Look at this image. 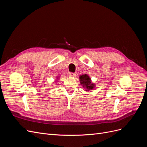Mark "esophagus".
Here are the masks:
<instances>
[{
  "mask_svg": "<svg viewBox=\"0 0 147 147\" xmlns=\"http://www.w3.org/2000/svg\"><path fill=\"white\" fill-rule=\"evenodd\" d=\"M76 75H77L76 73H69V76L71 77H76Z\"/></svg>",
  "mask_w": 147,
  "mask_h": 147,
  "instance_id": "34e87169",
  "label": "esophagus"
}]
</instances>
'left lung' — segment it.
<instances>
[{"mask_svg":"<svg viewBox=\"0 0 147 147\" xmlns=\"http://www.w3.org/2000/svg\"><path fill=\"white\" fill-rule=\"evenodd\" d=\"M79 79L80 82L81 84H82V86L84 89H86L85 91L87 92L90 90H92L93 88L96 86V84L92 82L91 78L87 74L80 75L79 77Z\"/></svg>","mask_w":147,"mask_h":147,"instance_id":"obj_1","label":"left lung"}]
</instances>
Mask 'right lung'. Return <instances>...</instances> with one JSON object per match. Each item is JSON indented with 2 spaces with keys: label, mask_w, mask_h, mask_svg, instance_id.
Returning <instances> with one entry per match:
<instances>
[{
  "label": "right lung",
  "mask_w": 147,
  "mask_h": 147,
  "mask_svg": "<svg viewBox=\"0 0 147 147\" xmlns=\"http://www.w3.org/2000/svg\"><path fill=\"white\" fill-rule=\"evenodd\" d=\"M59 76H57V79H56V80H58V79H59Z\"/></svg>",
  "instance_id": "1"
}]
</instances>
